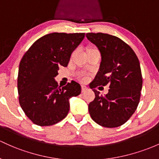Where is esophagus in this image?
I'll list each match as a JSON object with an SVG mask.
<instances>
[{
    "instance_id": "esophagus-1",
    "label": "esophagus",
    "mask_w": 159,
    "mask_h": 159,
    "mask_svg": "<svg viewBox=\"0 0 159 159\" xmlns=\"http://www.w3.org/2000/svg\"><path fill=\"white\" fill-rule=\"evenodd\" d=\"M81 89H82V93H84L85 91H86L87 89H88V88L86 86H81Z\"/></svg>"
}]
</instances>
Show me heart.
Listing matches in <instances>:
<instances>
[{
    "instance_id": "1",
    "label": "heart",
    "mask_w": 159,
    "mask_h": 159,
    "mask_svg": "<svg viewBox=\"0 0 159 159\" xmlns=\"http://www.w3.org/2000/svg\"><path fill=\"white\" fill-rule=\"evenodd\" d=\"M79 79H80V80H81V81H83V82L86 81V79H87L86 74H85V73H81V74H80L79 75Z\"/></svg>"
}]
</instances>
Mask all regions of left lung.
Segmentation results:
<instances>
[{"label":"left lung","mask_w":159,"mask_h":159,"mask_svg":"<svg viewBox=\"0 0 159 159\" xmlns=\"http://www.w3.org/2000/svg\"><path fill=\"white\" fill-rule=\"evenodd\" d=\"M86 38L102 55L99 70L90 86L95 95L89 104L90 116L102 127H120L134 114L140 99L143 77L139 59L126 42L114 35L89 32ZM106 84L110 89L105 97L94 89Z\"/></svg>","instance_id":"left-lung-1"}]
</instances>
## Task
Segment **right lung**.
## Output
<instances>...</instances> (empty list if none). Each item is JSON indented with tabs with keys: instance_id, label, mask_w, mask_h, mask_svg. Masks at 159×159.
Masks as SVG:
<instances>
[{
	"instance_id": "add662e5",
	"label": "right lung",
	"mask_w": 159,
	"mask_h": 159,
	"mask_svg": "<svg viewBox=\"0 0 159 159\" xmlns=\"http://www.w3.org/2000/svg\"><path fill=\"white\" fill-rule=\"evenodd\" d=\"M85 33L54 32L41 37L28 49L19 66V102L36 125L52 126L62 120L70 109L69 98L81 93L78 83L59 86L54 77L59 66H67L71 54Z\"/></svg>"
}]
</instances>
